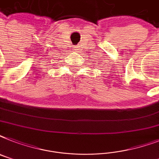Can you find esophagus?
I'll return each instance as SVG.
<instances>
[{
	"instance_id": "esophagus-1",
	"label": "esophagus",
	"mask_w": 159,
	"mask_h": 159,
	"mask_svg": "<svg viewBox=\"0 0 159 159\" xmlns=\"http://www.w3.org/2000/svg\"><path fill=\"white\" fill-rule=\"evenodd\" d=\"M74 50H79V49H77V48H76V49H74Z\"/></svg>"
}]
</instances>
